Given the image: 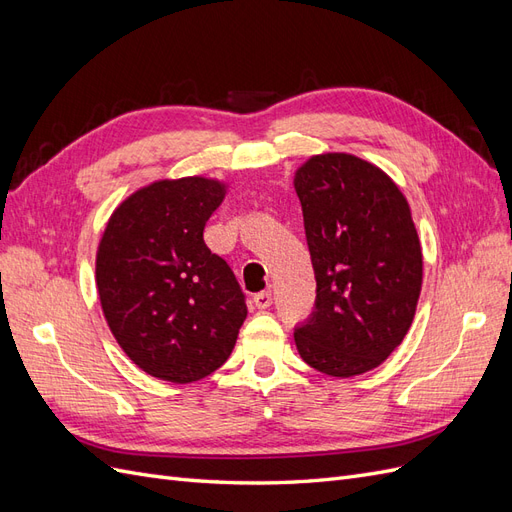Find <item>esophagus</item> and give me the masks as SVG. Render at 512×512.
<instances>
[{
	"mask_svg": "<svg viewBox=\"0 0 512 512\" xmlns=\"http://www.w3.org/2000/svg\"><path fill=\"white\" fill-rule=\"evenodd\" d=\"M271 303H273V294H271V290H265V292H258V294H254V305H256L258 309H269V307H271Z\"/></svg>",
	"mask_w": 512,
	"mask_h": 512,
	"instance_id": "obj_1",
	"label": "esophagus"
}]
</instances>
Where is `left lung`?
<instances>
[{"instance_id":"8db88e82","label":"left lung","mask_w":512,"mask_h":512,"mask_svg":"<svg viewBox=\"0 0 512 512\" xmlns=\"http://www.w3.org/2000/svg\"><path fill=\"white\" fill-rule=\"evenodd\" d=\"M294 190L316 273V309L294 344L322 374H365L404 342L421 294L410 205L384 170L350 153L312 156Z\"/></svg>"}]
</instances>
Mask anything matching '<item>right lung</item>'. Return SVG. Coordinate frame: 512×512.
Listing matches in <instances>:
<instances>
[{
    "mask_svg": "<svg viewBox=\"0 0 512 512\" xmlns=\"http://www.w3.org/2000/svg\"><path fill=\"white\" fill-rule=\"evenodd\" d=\"M228 185L160 179L106 222L96 286L108 329L149 376L188 384L222 367L247 316L245 294L203 230Z\"/></svg>",
    "mask_w": 512,
    "mask_h": 512,
    "instance_id": "1",
    "label": "right lung"
}]
</instances>
